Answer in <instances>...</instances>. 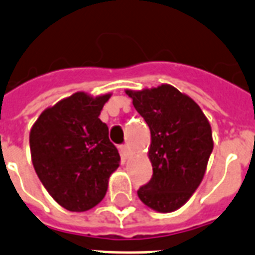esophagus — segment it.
<instances>
[{
	"mask_svg": "<svg viewBox=\"0 0 255 255\" xmlns=\"http://www.w3.org/2000/svg\"><path fill=\"white\" fill-rule=\"evenodd\" d=\"M120 153H122V158L127 159L128 155H129V147L127 144L120 145Z\"/></svg>",
	"mask_w": 255,
	"mask_h": 255,
	"instance_id": "esophagus-1",
	"label": "esophagus"
}]
</instances>
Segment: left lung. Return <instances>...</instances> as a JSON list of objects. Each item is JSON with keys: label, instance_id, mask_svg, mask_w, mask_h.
I'll return each mask as SVG.
<instances>
[{"label": "left lung", "instance_id": "8db88e82", "mask_svg": "<svg viewBox=\"0 0 255 255\" xmlns=\"http://www.w3.org/2000/svg\"><path fill=\"white\" fill-rule=\"evenodd\" d=\"M126 93L151 131L148 158L153 174L137 197L155 211H175L205 176L214 147L209 120L191 97L172 85Z\"/></svg>", "mask_w": 255, "mask_h": 255}]
</instances>
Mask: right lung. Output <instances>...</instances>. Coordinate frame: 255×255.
<instances>
[{
    "instance_id": "1",
    "label": "right lung",
    "mask_w": 255,
    "mask_h": 255,
    "mask_svg": "<svg viewBox=\"0 0 255 255\" xmlns=\"http://www.w3.org/2000/svg\"><path fill=\"white\" fill-rule=\"evenodd\" d=\"M111 93L84 92L46 108L29 135L33 167L50 197L69 211H87L106 197L120 163L108 127L99 119Z\"/></svg>"
}]
</instances>
